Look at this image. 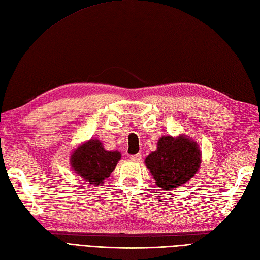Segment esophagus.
<instances>
[{
  "mask_svg": "<svg viewBox=\"0 0 260 260\" xmlns=\"http://www.w3.org/2000/svg\"><path fill=\"white\" fill-rule=\"evenodd\" d=\"M130 159L132 161H140L141 159H142V155H141L140 153L139 154H136V155H131L130 156Z\"/></svg>",
  "mask_w": 260,
  "mask_h": 260,
  "instance_id": "obj_1",
  "label": "esophagus"
}]
</instances>
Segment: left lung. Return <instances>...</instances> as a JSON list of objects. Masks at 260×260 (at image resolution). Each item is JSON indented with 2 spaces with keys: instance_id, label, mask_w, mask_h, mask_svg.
<instances>
[{
  "instance_id": "8db88e82",
  "label": "left lung",
  "mask_w": 260,
  "mask_h": 260,
  "mask_svg": "<svg viewBox=\"0 0 260 260\" xmlns=\"http://www.w3.org/2000/svg\"><path fill=\"white\" fill-rule=\"evenodd\" d=\"M155 179L156 185L164 190H175L190 181L199 171L202 152L196 141L186 135L162 136L157 149L144 160Z\"/></svg>"
}]
</instances>
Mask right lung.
Returning <instances> with one entry per match:
<instances>
[{"mask_svg": "<svg viewBox=\"0 0 260 260\" xmlns=\"http://www.w3.org/2000/svg\"><path fill=\"white\" fill-rule=\"evenodd\" d=\"M120 158V152L107 151L99 139L92 138L73 151L69 164L76 175L98 187L104 184Z\"/></svg>", "mask_w": 260, "mask_h": 260, "instance_id": "1", "label": "right lung"}]
</instances>
